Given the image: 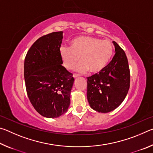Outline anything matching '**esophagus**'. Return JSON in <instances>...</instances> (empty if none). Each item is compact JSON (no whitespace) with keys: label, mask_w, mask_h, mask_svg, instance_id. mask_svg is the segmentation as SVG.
Wrapping results in <instances>:
<instances>
[{"label":"esophagus","mask_w":153,"mask_h":153,"mask_svg":"<svg viewBox=\"0 0 153 153\" xmlns=\"http://www.w3.org/2000/svg\"><path fill=\"white\" fill-rule=\"evenodd\" d=\"M79 76L78 74H74V76H73V77H74V78H76V77H79Z\"/></svg>","instance_id":"34e87169"}]
</instances>
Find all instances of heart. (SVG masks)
Wrapping results in <instances>:
<instances>
[{
    "mask_svg": "<svg viewBox=\"0 0 153 153\" xmlns=\"http://www.w3.org/2000/svg\"><path fill=\"white\" fill-rule=\"evenodd\" d=\"M60 54L66 68L73 69L79 60L76 70L84 74L88 71L98 73L108 64L113 54L109 41L91 36H79L71 41V47L61 46Z\"/></svg>",
    "mask_w": 153,
    "mask_h": 153,
    "instance_id": "heart-1",
    "label": "heart"
}]
</instances>
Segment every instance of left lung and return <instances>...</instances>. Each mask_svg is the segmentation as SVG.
<instances>
[{
    "label": "left lung",
    "instance_id": "left-lung-1",
    "mask_svg": "<svg viewBox=\"0 0 153 153\" xmlns=\"http://www.w3.org/2000/svg\"><path fill=\"white\" fill-rule=\"evenodd\" d=\"M115 55L98 74L87 77V98L92 109L108 113L125 99L129 88L130 75L125 52L115 41Z\"/></svg>",
    "mask_w": 153,
    "mask_h": 153
}]
</instances>
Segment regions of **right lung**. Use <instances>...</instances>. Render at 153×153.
<instances>
[{
    "label": "right lung",
    "mask_w": 153,
    "mask_h": 153,
    "mask_svg": "<svg viewBox=\"0 0 153 153\" xmlns=\"http://www.w3.org/2000/svg\"><path fill=\"white\" fill-rule=\"evenodd\" d=\"M63 32L43 36L27 51L24 61V78L31 103L47 118L59 117L67 112L74 79L62 65L60 47Z\"/></svg>",
    "instance_id": "right-lung-1"
}]
</instances>
